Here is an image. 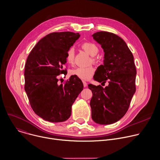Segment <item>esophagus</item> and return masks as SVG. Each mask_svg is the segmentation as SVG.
Instances as JSON below:
<instances>
[{
    "label": "esophagus",
    "instance_id": "1",
    "mask_svg": "<svg viewBox=\"0 0 160 160\" xmlns=\"http://www.w3.org/2000/svg\"><path fill=\"white\" fill-rule=\"evenodd\" d=\"M83 87H86L87 86V83L85 81H83Z\"/></svg>",
    "mask_w": 160,
    "mask_h": 160
}]
</instances>
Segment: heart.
Listing matches in <instances>:
<instances>
[{
  "label": "heart",
  "mask_w": 160,
  "mask_h": 160,
  "mask_svg": "<svg viewBox=\"0 0 160 160\" xmlns=\"http://www.w3.org/2000/svg\"><path fill=\"white\" fill-rule=\"evenodd\" d=\"M81 47L89 55L93 57L92 61L95 62V58L93 57L96 56L98 52V48L97 46L91 42H85L81 45ZM66 59L68 63H73L75 59V51L73 48H70L68 49L66 55ZM93 72V68L90 66L87 67H78L73 69L71 71V74L78 77L82 80H88L92 77Z\"/></svg>",
  "instance_id": "heart-1"
}]
</instances>
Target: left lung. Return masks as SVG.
I'll return each instance as SVG.
<instances>
[{
  "label": "left lung",
  "instance_id": "obj_1",
  "mask_svg": "<svg viewBox=\"0 0 160 160\" xmlns=\"http://www.w3.org/2000/svg\"><path fill=\"white\" fill-rule=\"evenodd\" d=\"M103 49V64L100 65L93 78L101 85H88L92 92L90 105L92 118L98 124L116 122L127 112L136 92V70L134 57L126 42L118 35L100 31L92 35Z\"/></svg>",
  "mask_w": 160,
  "mask_h": 160
}]
</instances>
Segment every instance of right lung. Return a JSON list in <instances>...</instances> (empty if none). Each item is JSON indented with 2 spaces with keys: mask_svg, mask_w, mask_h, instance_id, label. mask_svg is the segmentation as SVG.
<instances>
[{
  "mask_svg": "<svg viewBox=\"0 0 160 160\" xmlns=\"http://www.w3.org/2000/svg\"><path fill=\"white\" fill-rule=\"evenodd\" d=\"M79 33L52 32L42 38L31 50L25 65V91L32 110L51 122L69 119L72 106L83 88L80 79L72 76L64 85L58 77L65 72L68 49L80 38Z\"/></svg>",
  "mask_w": 160,
  "mask_h": 160,
  "instance_id": "1",
  "label": "right lung"
}]
</instances>
